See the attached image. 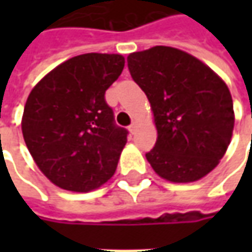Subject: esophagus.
Segmentation results:
<instances>
[{
    "label": "esophagus",
    "mask_w": 252,
    "mask_h": 252,
    "mask_svg": "<svg viewBox=\"0 0 252 252\" xmlns=\"http://www.w3.org/2000/svg\"><path fill=\"white\" fill-rule=\"evenodd\" d=\"M129 130H130L131 134L136 133V130H137V123H136V122H133L130 126H129Z\"/></svg>",
    "instance_id": "34e87169"
}]
</instances>
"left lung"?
<instances>
[{"label": "left lung", "instance_id": "1", "mask_svg": "<svg viewBox=\"0 0 252 252\" xmlns=\"http://www.w3.org/2000/svg\"><path fill=\"white\" fill-rule=\"evenodd\" d=\"M131 78L150 101L157 141L146 157L161 178L193 182L223 158L233 127V99L224 81L196 57L156 46L129 54Z\"/></svg>", "mask_w": 252, "mask_h": 252}]
</instances>
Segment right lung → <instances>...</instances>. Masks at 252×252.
Returning <instances> with one entry per match:
<instances>
[{"mask_svg": "<svg viewBox=\"0 0 252 252\" xmlns=\"http://www.w3.org/2000/svg\"><path fill=\"white\" fill-rule=\"evenodd\" d=\"M123 67L121 54H80L57 65L29 94L25 143L59 188L90 192L115 174L129 131L115 123L105 92Z\"/></svg>", "mask_w": 252, "mask_h": 252, "instance_id": "1", "label": "right lung"}]
</instances>
